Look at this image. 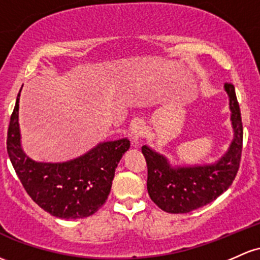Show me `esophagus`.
Here are the masks:
<instances>
[{
  "mask_svg": "<svg viewBox=\"0 0 260 260\" xmlns=\"http://www.w3.org/2000/svg\"><path fill=\"white\" fill-rule=\"evenodd\" d=\"M144 132V123L141 119H135L129 125V136L131 141H132L133 147H137L139 143V139H141L142 135Z\"/></svg>",
  "mask_w": 260,
  "mask_h": 260,
  "instance_id": "34e87169",
  "label": "esophagus"
}]
</instances>
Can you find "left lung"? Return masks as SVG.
Masks as SVG:
<instances>
[{
  "mask_svg": "<svg viewBox=\"0 0 260 260\" xmlns=\"http://www.w3.org/2000/svg\"><path fill=\"white\" fill-rule=\"evenodd\" d=\"M223 88L228 96L233 139L221 158L205 164L173 165L162 154L148 145L142 147L148 167V193L165 212L187 213L204 207L235 180L241 161L243 127L235 86L224 84Z\"/></svg>",
  "mask_w": 260,
  "mask_h": 260,
  "instance_id": "obj_1",
  "label": "left lung"
}]
</instances>
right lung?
I'll return each mask as SVG.
<instances>
[{
	"mask_svg": "<svg viewBox=\"0 0 260 260\" xmlns=\"http://www.w3.org/2000/svg\"><path fill=\"white\" fill-rule=\"evenodd\" d=\"M18 111L19 93L8 127L7 152L28 195L55 217L76 219L93 215L110 195L116 168L129 141L102 142L68 161H36L22 148Z\"/></svg>",
	"mask_w": 260,
	"mask_h": 260,
	"instance_id": "add662e5",
	"label": "right lung"
}]
</instances>
